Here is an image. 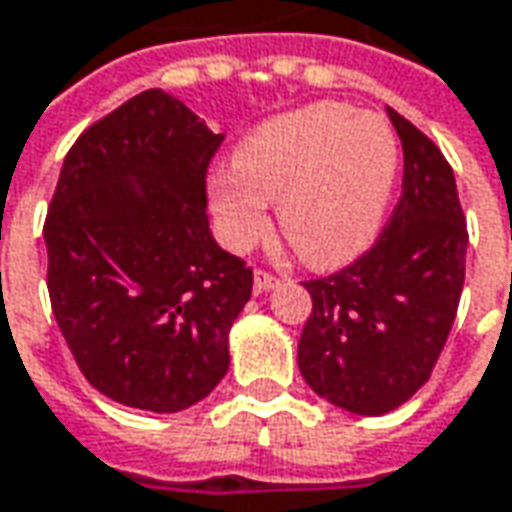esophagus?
<instances>
[{
    "label": "esophagus",
    "mask_w": 512,
    "mask_h": 512,
    "mask_svg": "<svg viewBox=\"0 0 512 512\" xmlns=\"http://www.w3.org/2000/svg\"><path fill=\"white\" fill-rule=\"evenodd\" d=\"M253 285H256L259 293H265V290H273V287L279 285V276H273V273H267V270H256Z\"/></svg>",
    "instance_id": "esophagus-1"
}]
</instances>
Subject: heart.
Segmentation results:
<instances>
[{
	"label": "heart",
	"instance_id": "1",
	"mask_svg": "<svg viewBox=\"0 0 512 512\" xmlns=\"http://www.w3.org/2000/svg\"><path fill=\"white\" fill-rule=\"evenodd\" d=\"M236 173L210 182V207L233 250L259 242L267 207L307 265L350 262L376 236L396 182L399 145L379 116L310 105L270 119L236 153Z\"/></svg>",
	"mask_w": 512,
	"mask_h": 512
}]
</instances>
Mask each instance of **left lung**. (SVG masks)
<instances>
[{
	"label": "left lung",
	"mask_w": 512,
	"mask_h": 512,
	"mask_svg": "<svg viewBox=\"0 0 512 512\" xmlns=\"http://www.w3.org/2000/svg\"><path fill=\"white\" fill-rule=\"evenodd\" d=\"M402 139V196L376 245L305 282L313 299L299 370L330 404L384 416L422 387L442 356L464 287V222L453 168L430 136L387 108Z\"/></svg>",
	"instance_id": "left-lung-1"
}]
</instances>
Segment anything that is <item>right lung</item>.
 Returning a JSON list of instances; mask_svg holds the SVG:
<instances>
[{
    "instance_id": "add662e5",
    "label": "right lung",
    "mask_w": 512,
    "mask_h": 512,
    "mask_svg": "<svg viewBox=\"0 0 512 512\" xmlns=\"http://www.w3.org/2000/svg\"><path fill=\"white\" fill-rule=\"evenodd\" d=\"M222 139L153 88L65 156L45 216L50 307L82 376L113 402L176 413L227 373L253 270L207 227Z\"/></svg>"
}]
</instances>
